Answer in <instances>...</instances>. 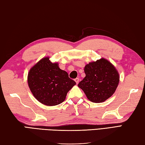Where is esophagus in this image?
<instances>
[{
    "instance_id": "34e87169",
    "label": "esophagus",
    "mask_w": 145,
    "mask_h": 145,
    "mask_svg": "<svg viewBox=\"0 0 145 145\" xmlns=\"http://www.w3.org/2000/svg\"><path fill=\"white\" fill-rule=\"evenodd\" d=\"M79 80H80V79H79L78 78H76L75 80H74V81H76V84H78L79 83Z\"/></svg>"
}]
</instances>
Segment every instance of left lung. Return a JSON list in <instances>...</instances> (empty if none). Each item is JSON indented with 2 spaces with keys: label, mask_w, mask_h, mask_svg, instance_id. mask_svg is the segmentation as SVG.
<instances>
[{
  "label": "left lung",
  "mask_w": 145,
  "mask_h": 145,
  "mask_svg": "<svg viewBox=\"0 0 145 145\" xmlns=\"http://www.w3.org/2000/svg\"><path fill=\"white\" fill-rule=\"evenodd\" d=\"M86 76L78 84L89 100L94 103L105 101L118 86L119 75L115 67L105 59L89 62L84 67Z\"/></svg>",
  "instance_id": "obj_1"
}]
</instances>
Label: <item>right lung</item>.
I'll return each mask as SVG.
<instances>
[{
	"label": "right lung",
	"mask_w": 145,
	"mask_h": 145,
	"mask_svg": "<svg viewBox=\"0 0 145 145\" xmlns=\"http://www.w3.org/2000/svg\"><path fill=\"white\" fill-rule=\"evenodd\" d=\"M29 88L40 103L54 106L63 102L67 92L76 84L66 71L60 69L45 57L33 67L28 73Z\"/></svg>",
	"instance_id": "1"
}]
</instances>
